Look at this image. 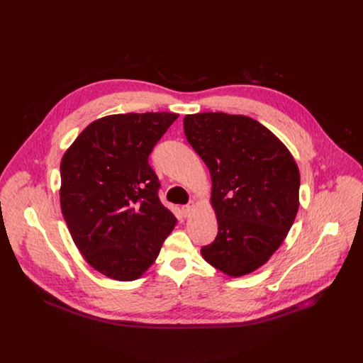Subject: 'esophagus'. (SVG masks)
Here are the masks:
<instances>
[{
	"mask_svg": "<svg viewBox=\"0 0 363 363\" xmlns=\"http://www.w3.org/2000/svg\"><path fill=\"white\" fill-rule=\"evenodd\" d=\"M194 206H195L194 203H186V205L182 206V213H184L185 217H189V216H191V213L194 211Z\"/></svg>",
	"mask_w": 363,
	"mask_h": 363,
	"instance_id": "1",
	"label": "esophagus"
}]
</instances>
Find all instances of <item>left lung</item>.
Wrapping results in <instances>:
<instances>
[{
  "instance_id": "1",
  "label": "left lung",
  "mask_w": 363,
  "mask_h": 363,
  "mask_svg": "<svg viewBox=\"0 0 363 363\" xmlns=\"http://www.w3.org/2000/svg\"><path fill=\"white\" fill-rule=\"evenodd\" d=\"M184 130L210 169L218 223L202 258L230 277L250 274L270 260L294 223L298 167L272 130L244 115H186Z\"/></svg>"
}]
</instances>
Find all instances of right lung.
Returning <instances> with one entry per match:
<instances>
[{
    "mask_svg": "<svg viewBox=\"0 0 363 363\" xmlns=\"http://www.w3.org/2000/svg\"><path fill=\"white\" fill-rule=\"evenodd\" d=\"M178 116L100 118L63 155L62 213L77 250L103 276L119 281L142 277L177 225L158 196L160 182L147 158Z\"/></svg>",
    "mask_w": 363,
    "mask_h": 363,
    "instance_id": "right-lung-1",
    "label": "right lung"
}]
</instances>
